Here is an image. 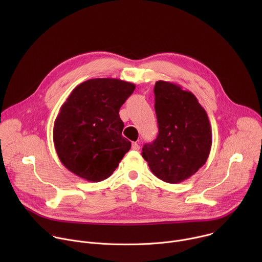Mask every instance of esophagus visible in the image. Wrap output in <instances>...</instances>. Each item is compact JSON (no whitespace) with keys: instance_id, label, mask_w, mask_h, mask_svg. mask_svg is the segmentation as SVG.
<instances>
[{"instance_id":"1","label":"esophagus","mask_w":262,"mask_h":262,"mask_svg":"<svg viewBox=\"0 0 262 262\" xmlns=\"http://www.w3.org/2000/svg\"><path fill=\"white\" fill-rule=\"evenodd\" d=\"M132 149H133V150H139V149H140V145H139L137 142H133V144H132Z\"/></svg>"}]
</instances>
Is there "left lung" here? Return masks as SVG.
I'll use <instances>...</instances> for the list:
<instances>
[{
    "instance_id": "1",
    "label": "left lung",
    "mask_w": 262,
    "mask_h": 262,
    "mask_svg": "<svg viewBox=\"0 0 262 262\" xmlns=\"http://www.w3.org/2000/svg\"><path fill=\"white\" fill-rule=\"evenodd\" d=\"M155 96L159 135L144 145L142 157L158 178L178 183L206 163L212 143L210 123L197 97L177 84L157 82Z\"/></svg>"
}]
</instances>
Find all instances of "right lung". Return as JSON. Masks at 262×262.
<instances>
[{
  "instance_id": "right-lung-1",
  "label": "right lung",
  "mask_w": 262,
  "mask_h": 262,
  "mask_svg": "<svg viewBox=\"0 0 262 262\" xmlns=\"http://www.w3.org/2000/svg\"><path fill=\"white\" fill-rule=\"evenodd\" d=\"M136 85L118 79H91L74 88L61 105L53 139L61 163L92 182L110 177L132 143L122 137L119 110Z\"/></svg>"
}]
</instances>
